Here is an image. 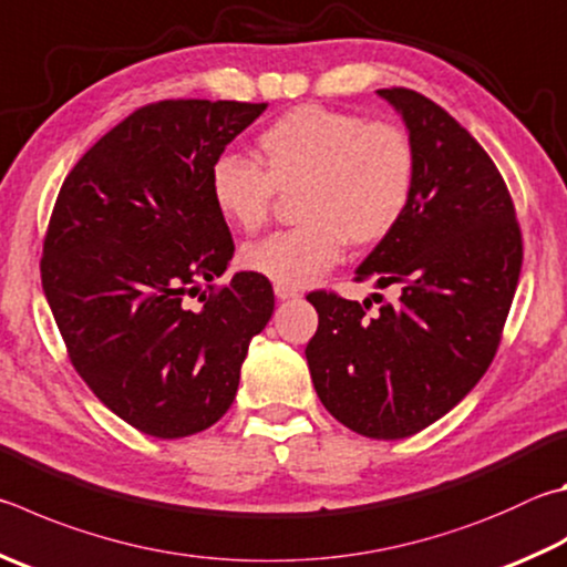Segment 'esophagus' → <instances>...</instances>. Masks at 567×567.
<instances>
[{
  "label": "esophagus",
  "mask_w": 567,
  "mask_h": 567,
  "mask_svg": "<svg viewBox=\"0 0 567 567\" xmlns=\"http://www.w3.org/2000/svg\"><path fill=\"white\" fill-rule=\"evenodd\" d=\"M275 297H277V300H295V297H300V292L292 290V287L275 285Z\"/></svg>",
  "instance_id": "34e87169"
}]
</instances>
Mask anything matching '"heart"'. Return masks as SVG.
<instances>
[{
  "label": "heart",
  "mask_w": 567,
  "mask_h": 567,
  "mask_svg": "<svg viewBox=\"0 0 567 567\" xmlns=\"http://www.w3.org/2000/svg\"><path fill=\"white\" fill-rule=\"evenodd\" d=\"M265 168L223 153L210 166V198L245 233L270 220L275 195L297 193L300 225L245 245V270L275 285L307 287L352 248L386 240L409 210L416 153L401 128L357 113L305 104L282 113L257 138Z\"/></svg>",
  "instance_id": "obj_1"
}]
</instances>
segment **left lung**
<instances>
[{
    "mask_svg": "<svg viewBox=\"0 0 567 567\" xmlns=\"http://www.w3.org/2000/svg\"><path fill=\"white\" fill-rule=\"evenodd\" d=\"M377 94L406 123L416 183L404 218L357 267V280L396 287L399 300L367 317L369 300L310 292L319 327L305 357L339 424L391 441L449 414L486 374L516 295L523 240L511 193L478 141L416 91Z\"/></svg>",
    "mask_w": 567,
    "mask_h": 567,
    "instance_id": "8db88e82",
    "label": "left lung"
}]
</instances>
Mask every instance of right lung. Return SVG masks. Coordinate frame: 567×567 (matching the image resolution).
Returning <instances> with one entry per match:
<instances>
[{
	"mask_svg": "<svg viewBox=\"0 0 567 567\" xmlns=\"http://www.w3.org/2000/svg\"><path fill=\"white\" fill-rule=\"evenodd\" d=\"M267 104L178 99L123 118L61 185L41 287L71 364L133 429L181 439L230 409L250 339L275 310L272 285L235 272L210 198V166ZM204 293L200 311L184 297Z\"/></svg>",
	"mask_w": 567,
	"mask_h": 567,
	"instance_id": "obj_1",
	"label": "right lung"
}]
</instances>
